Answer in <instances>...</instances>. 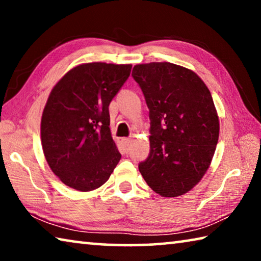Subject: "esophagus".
I'll list each match as a JSON object with an SVG mask.
<instances>
[{
  "label": "esophagus",
  "mask_w": 261,
  "mask_h": 261,
  "mask_svg": "<svg viewBox=\"0 0 261 261\" xmlns=\"http://www.w3.org/2000/svg\"><path fill=\"white\" fill-rule=\"evenodd\" d=\"M130 143H131V139L130 138H124V139H123V144H124L126 151H127V148H129V146H130Z\"/></svg>",
  "instance_id": "esophagus-1"
}]
</instances>
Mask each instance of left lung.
Returning <instances> with one entry per match:
<instances>
[{
	"label": "left lung",
	"instance_id": "left-lung-1",
	"mask_svg": "<svg viewBox=\"0 0 261 261\" xmlns=\"http://www.w3.org/2000/svg\"><path fill=\"white\" fill-rule=\"evenodd\" d=\"M149 109V154L138 165L154 192L177 197L208 169L219 139V117L211 92L196 73L169 62L135 65Z\"/></svg>",
	"mask_w": 261,
	"mask_h": 261
}]
</instances>
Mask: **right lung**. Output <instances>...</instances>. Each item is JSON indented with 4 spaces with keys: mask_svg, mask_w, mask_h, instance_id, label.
<instances>
[{
    "mask_svg": "<svg viewBox=\"0 0 261 261\" xmlns=\"http://www.w3.org/2000/svg\"><path fill=\"white\" fill-rule=\"evenodd\" d=\"M131 64L86 63L53 88L41 118L46 160L57 177L78 191L107 182L121 153L110 134L109 103L131 72Z\"/></svg>",
    "mask_w": 261,
    "mask_h": 261,
    "instance_id": "obj_1",
    "label": "right lung"
}]
</instances>
